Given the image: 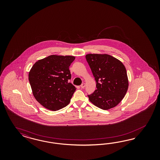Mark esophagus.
I'll return each mask as SVG.
<instances>
[{"label": "esophagus", "instance_id": "esophagus-1", "mask_svg": "<svg viewBox=\"0 0 160 160\" xmlns=\"http://www.w3.org/2000/svg\"><path fill=\"white\" fill-rule=\"evenodd\" d=\"M85 86H86V84H85V83H82L81 84V86H80V87L82 88H84V87H85Z\"/></svg>", "mask_w": 160, "mask_h": 160}]
</instances>
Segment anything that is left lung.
<instances>
[{"mask_svg": "<svg viewBox=\"0 0 160 160\" xmlns=\"http://www.w3.org/2000/svg\"><path fill=\"white\" fill-rule=\"evenodd\" d=\"M86 58L97 87L88 95L89 100L104 110L116 106L125 96L128 87L125 66L118 59L106 54H88Z\"/></svg>", "mask_w": 160, "mask_h": 160, "instance_id": "1", "label": "left lung"}]
</instances>
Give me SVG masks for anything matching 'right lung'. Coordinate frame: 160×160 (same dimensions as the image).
<instances>
[{
  "instance_id": "obj_1",
  "label": "right lung",
  "mask_w": 160,
  "mask_h": 160,
  "mask_svg": "<svg viewBox=\"0 0 160 160\" xmlns=\"http://www.w3.org/2000/svg\"><path fill=\"white\" fill-rule=\"evenodd\" d=\"M72 56L51 55L34 63L29 80L36 100L44 107L57 111L67 106L76 88L69 80Z\"/></svg>"
}]
</instances>
